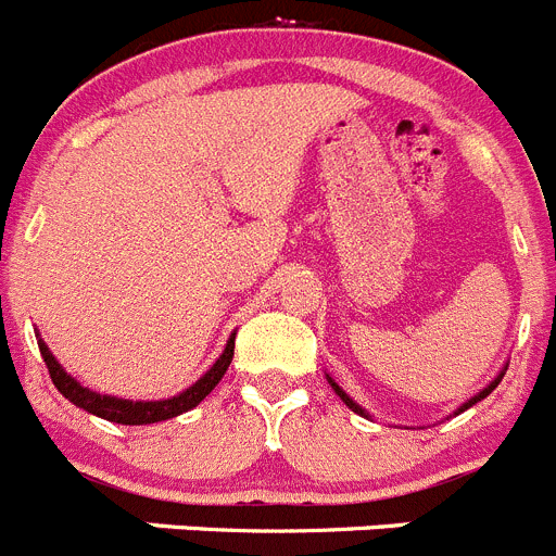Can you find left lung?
<instances>
[{
	"label": "left lung",
	"instance_id": "left-lung-1",
	"mask_svg": "<svg viewBox=\"0 0 556 556\" xmlns=\"http://www.w3.org/2000/svg\"><path fill=\"white\" fill-rule=\"evenodd\" d=\"M504 371H507V368H504ZM504 371H502V374H498V377H496V379H493V382H490V384H488V388H482V390H479L477 396H471V399H468V402H465V404H463V407H459V409H457V413H454V415L465 413V409H468V407H473V404H477V402H482V399H484V396H490V393H493V390H496V384H498V382H502ZM327 379H329V384H332V390H334V393H338V396H340V399H343V404H346V407H349V409H354V413H357V415H365V418H368V413H365V409H363V407H359V404H357V402H352V399H349V396H346V390L340 388V384H338V382H334V379H332V377H329V374H327Z\"/></svg>",
	"mask_w": 556,
	"mask_h": 556
}]
</instances>
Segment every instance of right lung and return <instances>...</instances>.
<instances>
[{"label":"right lung","mask_w":556,"mask_h":556,"mask_svg":"<svg viewBox=\"0 0 556 556\" xmlns=\"http://www.w3.org/2000/svg\"><path fill=\"white\" fill-rule=\"evenodd\" d=\"M38 349H41V357L49 368V377H52L54 388L63 393L72 404H77L85 413L99 415L104 421L113 424H127V427H143V424H157L168 421V418H177V415L188 413V409L197 407L210 390L222 382V377L227 374L229 363H232L235 354V334L227 340V349H224L222 357L213 363L204 377H199L197 382L188 390H182L179 396L163 399V402H132V399H116V396H104V393H97V390H88L72 377V374L63 371V365L54 359V354L49 352V346L43 340H38Z\"/></svg>","instance_id":"obj_1"}]
</instances>
